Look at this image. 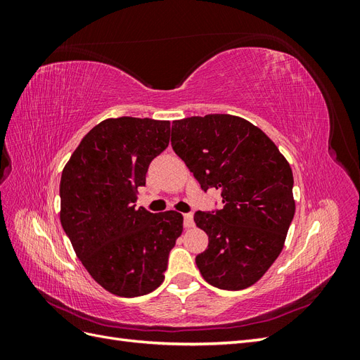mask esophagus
I'll use <instances>...</instances> for the list:
<instances>
[{
	"label": "esophagus",
	"instance_id": "esophagus-1",
	"mask_svg": "<svg viewBox=\"0 0 360 360\" xmlns=\"http://www.w3.org/2000/svg\"><path fill=\"white\" fill-rule=\"evenodd\" d=\"M184 226L186 228H192L193 226V214L192 213H184Z\"/></svg>",
	"mask_w": 360,
	"mask_h": 360
}]
</instances>
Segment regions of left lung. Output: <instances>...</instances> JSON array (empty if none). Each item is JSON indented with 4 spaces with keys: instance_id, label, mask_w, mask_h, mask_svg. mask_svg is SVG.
Here are the masks:
<instances>
[{
    "instance_id": "obj_1",
    "label": "left lung",
    "mask_w": 360,
    "mask_h": 360,
    "mask_svg": "<svg viewBox=\"0 0 360 360\" xmlns=\"http://www.w3.org/2000/svg\"><path fill=\"white\" fill-rule=\"evenodd\" d=\"M171 146L204 192L221 191V210L193 216L209 236L195 258L202 278L231 291L255 284L279 257L296 210L287 159L263 130L228 114L176 120Z\"/></svg>"
}]
</instances>
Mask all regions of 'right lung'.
<instances>
[{"instance_id": "1", "label": "right lung", "mask_w": 360, "mask_h": 360, "mask_svg": "<svg viewBox=\"0 0 360 360\" xmlns=\"http://www.w3.org/2000/svg\"><path fill=\"white\" fill-rule=\"evenodd\" d=\"M169 143V122L108 118L73 151L60 181V221L91 278L120 297L144 296L163 282L183 216L135 209L150 162Z\"/></svg>"}]
</instances>
